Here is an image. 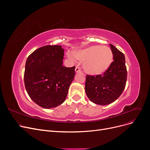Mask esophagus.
<instances>
[{
	"label": "esophagus",
	"instance_id": "esophagus-1",
	"mask_svg": "<svg viewBox=\"0 0 150 150\" xmlns=\"http://www.w3.org/2000/svg\"><path fill=\"white\" fill-rule=\"evenodd\" d=\"M75 71L76 72H81V67H79V65H77L76 66V67L75 68Z\"/></svg>",
	"mask_w": 150,
	"mask_h": 150
}]
</instances>
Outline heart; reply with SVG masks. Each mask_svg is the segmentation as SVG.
Returning <instances> with one entry per match:
<instances>
[{
    "label": "heart",
    "instance_id": "1",
    "mask_svg": "<svg viewBox=\"0 0 150 150\" xmlns=\"http://www.w3.org/2000/svg\"><path fill=\"white\" fill-rule=\"evenodd\" d=\"M77 59L84 61V69L92 75L100 74L108 69L112 62L113 54L110 47L93 46L74 54Z\"/></svg>",
    "mask_w": 150,
    "mask_h": 150
}]
</instances>
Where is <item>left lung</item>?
<instances>
[{
  "mask_svg": "<svg viewBox=\"0 0 150 150\" xmlns=\"http://www.w3.org/2000/svg\"><path fill=\"white\" fill-rule=\"evenodd\" d=\"M113 61L103 74L86 76L85 91L93 103L107 105L116 101L125 88L127 70L124 54L110 44Z\"/></svg>",
  "mask_w": 150,
  "mask_h": 150,
  "instance_id": "8db88e82",
  "label": "left lung"
}]
</instances>
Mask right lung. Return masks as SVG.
<instances>
[{"label":"right lung","mask_w":150,"mask_h":150,"mask_svg":"<svg viewBox=\"0 0 150 150\" xmlns=\"http://www.w3.org/2000/svg\"><path fill=\"white\" fill-rule=\"evenodd\" d=\"M64 49L47 45L36 49L27 59L24 84L34 103L44 108H52L66 100L75 75V66H62Z\"/></svg>","instance_id":"add662e5"}]
</instances>
